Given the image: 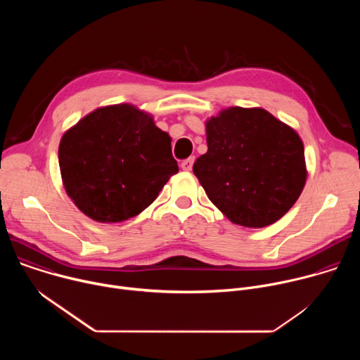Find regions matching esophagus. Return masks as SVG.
Segmentation results:
<instances>
[{"instance_id":"obj_1","label":"esophagus","mask_w":360,"mask_h":360,"mask_svg":"<svg viewBox=\"0 0 360 360\" xmlns=\"http://www.w3.org/2000/svg\"><path fill=\"white\" fill-rule=\"evenodd\" d=\"M193 161H195V158H193V157H191V158L185 160V161L181 164V168H182L184 171L189 172V171L192 169V167H193Z\"/></svg>"}]
</instances>
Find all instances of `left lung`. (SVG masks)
Returning a JSON list of instances; mask_svg holds the SVG:
<instances>
[{"label": "left lung", "instance_id": "left-lung-1", "mask_svg": "<svg viewBox=\"0 0 360 360\" xmlns=\"http://www.w3.org/2000/svg\"><path fill=\"white\" fill-rule=\"evenodd\" d=\"M207 143L193 174L231 222L268 226L302 193L307 176L303 142L266 110H222L207 121Z\"/></svg>", "mask_w": 360, "mask_h": 360}]
</instances>
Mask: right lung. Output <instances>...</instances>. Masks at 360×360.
Listing matches in <instances>:
<instances>
[{"mask_svg": "<svg viewBox=\"0 0 360 360\" xmlns=\"http://www.w3.org/2000/svg\"><path fill=\"white\" fill-rule=\"evenodd\" d=\"M64 188L77 208L102 224L136 217L178 174L171 136L131 104L101 107L61 138Z\"/></svg>", "mask_w": 360, "mask_h": 360, "instance_id": "right-lung-1", "label": "right lung"}]
</instances>
